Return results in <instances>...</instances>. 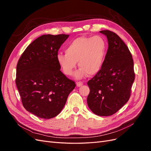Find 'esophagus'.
Masks as SVG:
<instances>
[{"instance_id":"obj_1","label":"esophagus","mask_w":151,"mask_h":151,"mask_svg":"<svg viewBox=\"0 0 151 151\" xmlns=\"http://www.w3.org/2000/svg\"><path fill=\"white\" fill-rule=\"evenodd\" d=\"M83 83H82V82H77L76 83V85L77 87H81V86H83Z\"/></svg>"}]
</instances>
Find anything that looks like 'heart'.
<instances>
[{
	"mask_svg": "<svg viewBox=\"0 0 151 151\" xmlns=\"http://www.w3.org/2000/svg\"><path fill=\"white\" fill-rule=\"evenodd\" d=\"M107 46L105 40L99 36L77 38L67 45L65 53L57 55L58 64L67 76H72L77 63L80 67L76 71V79L96 75L101 70L106 55Z\"/></svg>",
	"mask_w": 151,
	"mask_h": 151,
	"instance_id": "b5f03b06",
	"label": "heart"
}]
</instances>
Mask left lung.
<instances>
[{
    "label": "left lung",
    "instance_id": "8db88e82",
    "mask_svg": "<svg viewBox=\"0 0 151 151\" xmlns=\"http://www.w3.org/2000/svg\"><path fill=\"white\" fill-rule=\"evenodd\" d=\"M108 43L103 67L88 82L90 89L87 103L94 114L113 115L129 101L135 79L134 61L129 48L116 33L100 31Z\"/></svg>",
    "mask_w": 151,
    "mask_h": 151
}]
</instances>
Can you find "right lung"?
Listing matches in <instances>:
<instances>
[{"label":"right lung","instance_id":"right-lung-1","mask_svg":"<svg viewBox=\"0 0 151 151\" xmlns=\"http://www.w3.org/2000/svg\"><path fill=\"white\" fill-rule=\"evenodd\" d=\"M68 35H44L34 40L22 54L16 67V84L22 105L41 118L58 115L75 88L74 81L60 70L58 51Z\"/></svg>","mask_w":151,"mask_h":151}]
</instances>
